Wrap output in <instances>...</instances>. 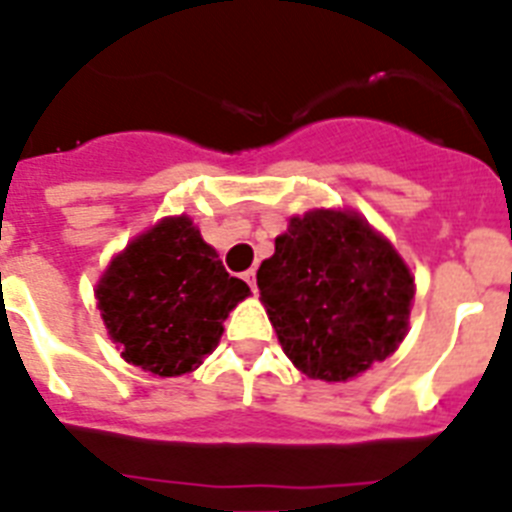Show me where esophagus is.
<instances>
[{"label": "esophagus", "instance_id": "1", "mask_svg": "<svg viewBox=\"0 0 512 512\" xmlns=\"http://www.w3.org/2000/svg\"><path fill=\"white\" fill-rule=\"evenodd\" d=\"M242 278H244V281L249 283V289H252V291L257 289V273H255V268L244 270V273H242Z\"/></svg>", "mask_w": 512, "mask_h": 512}]
</instances>
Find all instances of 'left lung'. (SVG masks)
Segmentation results:
<instances>
[{
  "label": "left lung",
  "instance_id": "left-lung-1",
  "mask_svg": "<svg viewBox=\"0 0 512 512\" xmlns=\"http://www.w3.org/2000/svg\"><path fill=\"white\" fill-rule=\"evenodd\" d=\"M257 289L291 362L312 380L341 382L403 341L414 278L367 221L312 210L278 236Z\"/></svg>",
  "mask_w": 512,
  "mask_h": 512
}]
</instances>
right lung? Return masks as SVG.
<instances>
[{"instance_id": "right-lung-1", "label": "right lung", "mask_w": 512, "mask_h": 512, "mask_svg": "<svg viewBox=\"0 0 512 512\" xmlns=\"http://www.w3.org/2000/svg\"><path fill=\"white\" fill-rule=\"evenodd\" d=\"M249 294L190 218H166L124 249L98 283L109 336L158 377L187 375L216 349L223 320Z\"/></svg>"}]
</instances>
